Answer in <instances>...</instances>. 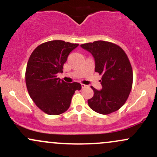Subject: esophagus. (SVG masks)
I'll list each match as a JSON object with an SVG mask.
<instances>
[{
	"label": "esophagus",
	"instance_id": "esophagus-1",
	"mask_svg": "<svg viewBox=\"0 0 157 157\" xmlns=\"http://www.w3.org/2000/svg\"><path fill=\"white\" fill-rule=\"evenodd\" d=\"M82 87L84 89V88L87 87V85H85V84H82Z\"/></svg>",
	"mask_w": 157,
	"mask_h": 157
}]
</instances>
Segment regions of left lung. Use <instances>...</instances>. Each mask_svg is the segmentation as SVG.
Listing matches in <instances>:
<instances>
[{
	"mask_svg": "<svg viewBox=\"0 0 157 157\" xmlns=\"http://www.w3.org/2000/svg\"><path fill=\"white\" fill-rule=\"evenodd\" d=\"M92 54L95 71L101 75V90H93L94 95L88 105L98 113L110 114L125 103L133 84V70L129 59L119 46L111 42L97 40L81 45Z\"/></svg>",
	"mask_w": 157,
	"mask_h": 157,
	"instance_id": "left-lung-1",
	"label": "left lung"
}]
</instances>
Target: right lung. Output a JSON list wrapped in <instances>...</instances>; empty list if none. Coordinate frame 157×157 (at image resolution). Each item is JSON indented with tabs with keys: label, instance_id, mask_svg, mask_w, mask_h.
<instances>
[{
	"label": "right lung",
	"instance_id": "add662e5",
	"mask_svg": "<svg viewBox=\"0 0 157 157\" xmlns=\"http://www.w3.org/2000/svg\"><path fill=\"white\" fill-rule=\"evenodd\" d=\"M78 44L56 40L45 42L32 52L25 74L28 93L36 106L49 115H59L68 110L78 82L67 83L57 74L63 72L68 56Z\"/></svg>",
	"mask_w": 157,
	"mask_h": 157
}]
</instances>
